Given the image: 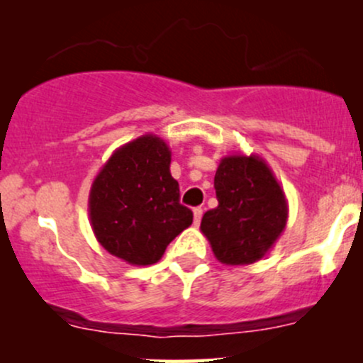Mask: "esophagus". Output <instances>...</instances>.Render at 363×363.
<instances>
[{"instance_id":"34e87169","label":"esophagus","mask_w":363,"mask_h":363,"mask_svg":"<svg viewBox=\"0 0 363 363\" xmlns=\"http://www.w3.org/2000/svg\"><path fill=\"white\" fill-rule=\"evenodd\" d=\"M193 215H194V225H196V227H198L199 222H201L203 208H194V210H193Z\"/></svg>"}]
</instances>
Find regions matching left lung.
Segmentation results:
<instances>
[{
	"label": "left lung",
	"mask_w": 363,
	"mask_h": 363,
	"mask_svg": "<svg viewBox=\"0 0 363 363\" xmlns=\"http://www.w3.org/2000/svg\"><path fill=\"white\" fill-rule=\"evenodd\" d=\"M218 206L206 211L201 232L222 264L262 259L285 230L289 203L273 170L259 155H227L215 174Z\"/></svg>",
	"instance_id": "left-lung-1"
}]
</instances>
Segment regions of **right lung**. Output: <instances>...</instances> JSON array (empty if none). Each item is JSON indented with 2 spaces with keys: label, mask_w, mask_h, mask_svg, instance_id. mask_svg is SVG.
<instances>
[{
  "label": "right lung",
  "mask_w": 363,
  "mask_h": 363,
  "mask_svg": "<svg viewBox=\"0 0 363 363\" xmlns=\"http://www.w3.org/2000/svg\"><path fill=\"white\" fill-rule=\"evenodd\" d=\"M170 155L165 140L143 135L116 150L91 182L89 216L95 239L128 264L160 261L193 223V211L179 203Z\"/></svg>",
  "instance_id": "add662e5"
}]
</instances>
